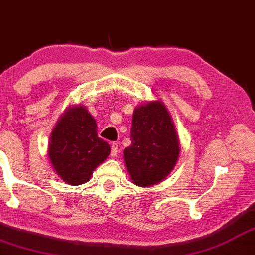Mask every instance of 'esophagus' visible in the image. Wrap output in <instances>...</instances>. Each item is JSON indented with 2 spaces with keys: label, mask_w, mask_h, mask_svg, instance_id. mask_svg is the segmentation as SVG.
I'll return each instance as SVG.
<instances>
[{
  "label": "esophagus",
  "mask_w": 255,
  "mask_h": 255,
  "mask_svg": "<svg viewBox=\"0 0 255 255\" xmlns=\"http://www.w3.org/2000/svg\"><path fill=\"white\" fill-rule=\"evenodd\" d=\"M118 151H119L118 143H113V145H112V151H110V155H112V158H115L116 157V154H118Z\"/></svg>",
  "instance_id": "esophagus-1"
}]
</instances>
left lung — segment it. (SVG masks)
I'll return each instance as SVG.
<instances>
[{"label":"left lung","instance_id":"obj_1","mask_svg":"<svg viewBox=\"0 0 255 255\" xmlns=\"http://www.w3.org/2000/svg\"><path fill=\"white\" fill-rule=\"evenodd\" d=\"M130 140L124 159L131 182L137 186L162 182L176 166L180 148L172 118L160 100L136 107Z\"/></svg>","mask_w":255,"mask_h":255}]
</instances>
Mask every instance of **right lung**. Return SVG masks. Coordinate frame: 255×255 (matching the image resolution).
<instances>
[{
    "label": "right lung",
    "instance_id": "right-lung-1",
    "mask_svg": "<svg viewBox=\"0 0 255 255\" xmlns=\"http://www.w3.org/2000/svg\"><path fill=\"white\" fill-rule=\"evenodd\" d=\"M110 146L97 135V124L84 106H71L58 120L48 143L53 170L70 185L89 182L108 158Z\"/></svg>",
    "mask_w": 255,
    "mask_h": 255
}]
</instances>
